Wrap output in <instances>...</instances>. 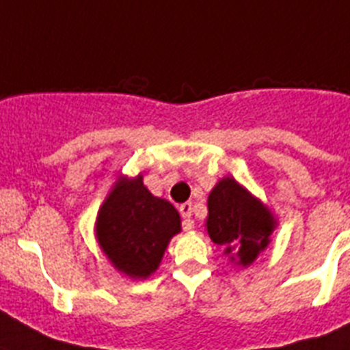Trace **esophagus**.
I'll return each mask as SVG.
<instances>
[{
	"label": "esophagus",
	"mask_w": 350,
	"mask_h": 350,
	"mask_svg": "<svg viewBox=\"0 0 350 350\" xmlns=\"http://www.w3.org/2000/svg\"><path fill=\"white\" fill-rule=\"evenodd\" d=\"M180 213L183 217V230L190 231L193 230V220H192V204L190 202H185L180 206Z\"/></svg>",
	"instance_id": "obj_1"
}]
</instances>
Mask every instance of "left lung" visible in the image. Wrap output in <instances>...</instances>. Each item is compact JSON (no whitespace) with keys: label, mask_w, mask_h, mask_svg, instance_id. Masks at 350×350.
<instances>
[{"label":"left lung","mask_w":350,"mask_h":350,"mask_svg":"<svg viewBox=\"0 0 350 350\" xmlns=\"http://www.w3.org/2000/svg\"><path fill=\"white\" fill-rule=\"evenodd\" d=\"M274 228L269 208L234 178H222L208 196V234L239 265L249 267L265 251Z\"/></svg>","instance_id":"obj_1"}]
</instances>
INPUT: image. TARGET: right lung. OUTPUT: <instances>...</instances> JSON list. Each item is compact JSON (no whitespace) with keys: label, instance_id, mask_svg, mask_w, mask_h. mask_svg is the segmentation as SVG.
<instances>
[{"label":"right lung","instance_id":"right-lung-1","mask_svg":"<svg viewBox=\"0 0 350 350\" xmlns=\"http://www.w3.org/2000/svg\"><path fill=\"white\" fill-rule=\"evenodd\" d=\"M180 231L178 210L154 198L142 174L120 176L96 219L99 247L111 265L133 280H146L158 269L170 239Z\"/></svg>","mask_w":350,"mask_h":350}]
</instances>
